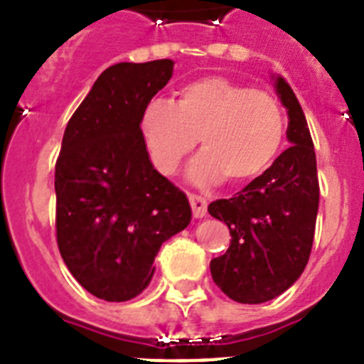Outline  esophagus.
<instances>
[{
	"label": "esophagus",
	"mask_w": 364,
	"mask_h": 364,
	"mask_svg": "<svg viewBox=\"0 0 364 364\" xmlns=\"http://www.w3.org/2000/svg\"><path fill=\"white\" fill-rule=\"evenodd\" d=\"M189 204H191V210H193V215L197 218H202L205 215V211H208V200H205L202 195H195V193H189Z\"/></svg>",
	"instance_id": "esophagus-1"
}]
</instances>
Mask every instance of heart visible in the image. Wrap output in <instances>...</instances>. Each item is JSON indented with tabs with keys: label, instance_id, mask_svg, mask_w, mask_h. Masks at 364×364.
<instances>
[{
	"label": "heart",
	"instance_id": "obj_1",
	"mask_svg": "<svg viewBox=\"0 0 364 364\" xmlns=\"http://www.w3.org/2000/svg\"><path fill=\"white\" fill-rule=\"evenodd\" d=\"M282 105L264 89H250L226 76H202L184 83L175 102L153 100L140 117V134L156 171L173 175L195 149L200 182L222 178L244 184L264 173L284 140Z\"/></svg>",
	"mask_w": 364,
	"mask_h": 364
}]
</instances>
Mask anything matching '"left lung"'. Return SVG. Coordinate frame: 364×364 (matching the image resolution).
Wrapping results in <instances>:
<instances>
[{"mask_svg": "<svg viewBox=\"0 0 364 364\" xmlns=\"http://www.w3.org/2000/svg\"><path fill=\"white\" fill-rule=\"evenodd\" d=\"M288 109V140L260 176L231 198L208 205L230 228V247L210 262L211 277L230 299L259 304L286 291L308 264L319 210V178L311 134L297 96L275 82Z\"/></svg>", "mask_w": 364, "mask_h": 364, "instance_id": "1", "label": "left lung"}]
</instances>
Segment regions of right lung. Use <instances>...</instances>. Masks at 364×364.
Returning <instances> with one entry per match:
<instances>
[{
  "label": "right lung",
  "instance_id": "right-lung-1",
  "mask_svg": "<svg viewBox=\"0 0 364 364\" xmlns=\"http://www.w3.org/2000/svg\"><path fill=\"white\" fill-rule=\"evenodd\" d=\"M171 60L117 63L70 117L56 160V240L74 279L111 302L142 294L164 240L188 228L184 191L153 167L140 117Z\"/></svg>",
  "mask_w": 364,
  "mask_h": 364
}]
</instances>
